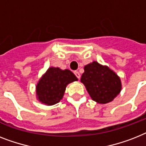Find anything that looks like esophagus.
<instances>
[{
  "instance_id": "1",
  "label": "esophagus",
  "mask_w": 146,
  "mask_h": 146,
  "mask_svg": "<svg viewBox=\"0 0 146 146\" xmlns=\"http://www.w3.org/2000/svg\"><path fill=\"white\" fill-rule=\"evenodd\" d=\"M74 74H75L76 76L78 79H80V73H79L78 71H75V72H74Z\"/></svg>"
}]
</instances>
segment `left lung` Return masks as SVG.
Wrapping results in <instances>:
<instances>
[{"instance_id": "left-lung-1", "label": "left lung", "mask_w": 146, "mask_h": 146, "mask_svg": "<svg viewBox=\"0 0 146 146\" xmlns=\"http://www.w3.org/2000/svg\"><path fill=\"white\" fill-rule=\"evenodd\" d=\"M84 70L81 82L93 100L98 104H107L120 93V78L108 67L93 61L85 65Z\"/></svg>"}]
</instances>
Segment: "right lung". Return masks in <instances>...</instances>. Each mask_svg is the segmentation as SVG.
I'll list each match as a JSON object with an SVG mask.
<instances>
[{
	"label": "right lung",
	"instance_id": "right-lung-1",
	"mask_svg": "<svg viewBox=\"0 0 146 146\" xmlns=\"http://www.w3.org/2000/svg\"><path fill=\"white\" fill-rule=\"evenodd\" d=\"M77 80L76 76L69 70L49 67L36 85L37 99L48 106L54 105L63 98L67 85Z\"/></svg>",
	"mask_w": 146,
	"mask_h": 146
}]
</instances>
